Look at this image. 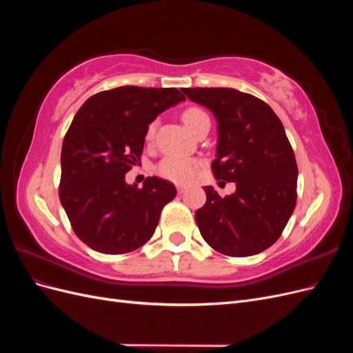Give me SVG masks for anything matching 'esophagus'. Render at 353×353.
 Here are the masks:
<instances>
[{
    "label": "esophagus",
    "mask_w": 353,
    "mask_h": 353,
    "mask_svg": "<svg viewBox=\"0 0 353 353\" xmlns=\"http://www.w3.org/2000/svg\"><path fill=\"white\" fill-rule=\"evenodd\" d=\"M176 188H178V193H179V194H183L184 191H185V187H184V185H176Z\"/></svg>",
    "instance_id": "34e87169"
}]
</instances>
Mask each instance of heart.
<instances>
[{
    "instance_id": "b5f03b06",
    "label": "heart",
    "mask_w": 353,
    "mask_h": 353,
    "mask_svg": "<svg viewBox=\"0 0 353 353\" xmlns=\"http://www.w3.org/2000/svg\"><path fill=\"white\" fill-rule=\"evenodd\" d=\"M209 119V116L199 108H190L183 113V121L188 126V130L193 132L194 128ZM154 135V123L148 125L145 132V140L150 141ZM199 162L193 157L179 156V154H169L162 159V162L157 165V172L166 179L174 181V183L185 184L190 183L197 174Z\"/></svg>"
}]
</instances>
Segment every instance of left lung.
Masks as SVG:
<instances>
[{
	"label": "left lung",
	"instance_id": "8db88e82",
	"mask_svg": "<svg viewBox=\"0 0 353 353\" xmlns=\"http://www.w3.org/2000/svg\"><path fill=\"white\" fill-rule=\"evenodd\" d=\"M218 122L216 179L236 183L221 197L213 187L196 210L201 237L216 252L243 258L280 239L296 206L297 165L279 116L265 101L232 88H184Z\"/></svg>",
	"mask_w": 353,
	"mask_h": 353
}]
</instances>
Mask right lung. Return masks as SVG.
I'll return each instance as SVG.
<instances>
[{"label": "right lung", "mask_w": 353, "mask_h": 353, "mask_svg": "<svg viewBox=\"0 0 353 353\" xmlns=\"http://www.w3.org/2000/svg\"><path fill=\"white\" fill-rule=\"evenodd\" d=\"M185 97L176 88L119 87L92 95L74 114L61 147L59 196L74 234L92 250L121 254L152 239L176 188L157 176L143 188L125 174L140 162L147 128Z\"/></svg>", "instance_id": "add662e5"}]
</instances>
